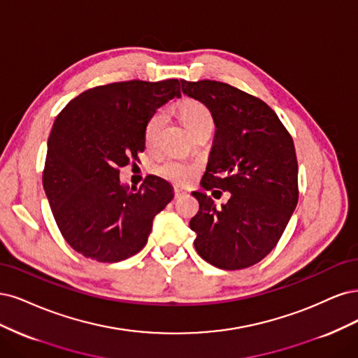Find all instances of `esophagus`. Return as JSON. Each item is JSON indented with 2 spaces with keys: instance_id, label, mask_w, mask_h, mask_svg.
Segmentation results:
<instances>
[{
  "instance_id": "1",
  "label": "esophagus",
  "mask_w": 358,
  "mask_h": 358,
  "mask_svg": "<svg viewBox=\"0 0 358 358\" xmlns=\"http://www.w3.org/2000/svg\"><path fill=\"white\" fill-rule=\"evenodd\" d=\"M184 194H186V192H184V190H181V189H174V196H176V199H178V198H181V196H184Z\"/></svg>"
}]
</instances>
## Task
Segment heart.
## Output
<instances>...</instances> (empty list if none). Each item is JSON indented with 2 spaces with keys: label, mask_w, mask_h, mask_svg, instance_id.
Returning <instances> with one entry per match:
<instances>
[{
  "label": "heart",
  "mask_w": 358,
  "mask_h": 358,
  "mask_svg": "<svg viewBox=\"0 0 358 358\" xmlns=\"http://www.w3.org/2000/svg\"><path fill=\"white\" fill-rule=\"evenodd\" d=\"M178 113L184 126H186L190 134L203 128V126H213V116L210 110L199 101H182L178 107ZM164 124L165 113L162 110L155 111L148 117L144 126V141L147 147H153L157 143L159 132ZM159 174L164 176L166 180L178 184V186H186V184H190L196 178V176L199 174V165L186 162V160L177 157H168L159 166Z\"/></svg>",
  "instance_id": "b5f03b06"
}]
</instances>
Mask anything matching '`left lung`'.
<instances>
[{"mask_svg":"<svg viewBox=\"0 0 358 358\" xmlns=\"http://www.w3.org/2000/svg\"><path fill=\"white\" fill-rule=\"evenodd\" d=\"M181 87L210 108L217 128L202 187L214 196H222L217 188L230 192L222 208L193 192L194 248L215 268H250L278 244L297 205L293 138L266 102L244 90L215 80H181Z\"/></svg>","mask_w":358,"mask_h":358,"instance_id":"1","label":"left lung"}]
</instances>
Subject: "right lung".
<instances>
[{"mask_svg":"<svg viewBox=\"0 0 358 358\" xmlns=\"http://www.w3.org/2000/svg\"><path fill=\"white\" fill-rule=\"evenodd\" d=\"M180 95L177 78L117 82L83 92L56 117L43 187L64 239L82 256L116 263L147 244L155 215L174 198L172 187L148 176L129 190L119 172L140 160L148 117Z\"/></svg>","mask_w":358,"mask_h":358,"instance_id":"add662e5","label":"right lung"}]
</instances>
